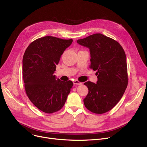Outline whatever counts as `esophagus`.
<instances>
[{
  "instance_id": "esophagus-1",
  "label": "esophagus",
  "mask_w": 147,
  "mask_h": 147,
  "mask_svg": "<svg viewBox=\"0 0 147 147\" xmlns=\"http://www.w3.org/2000/svg\"><path fill=\"white\" fill-rule=\"evenodd\" d=\"M73 83H74V84H78V85H80V84H82V83L79 82L78 80H74V81H73Z\"/></svg>"
}]
</instances>
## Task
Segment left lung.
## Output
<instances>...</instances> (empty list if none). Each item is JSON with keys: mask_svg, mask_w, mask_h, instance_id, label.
<instances>
[{"mask_svg": "<svg viewBox=\"0 0 147 147\" xmlns=\"http://www.w3.org/2000/svg\"><path fill=\"white\" fill-rule=\"evenodd\" d=\"M88 48L90 68L96 71V83H84L89 90L83 99L86 109L96 114L111 110L124 94L128 76L126 54L119 42L101 33H96L77 41Z\"/></svg>", "mask_w": 147, "mask_h": 147, "instance_id": "obj_1", "label": "left lung"}]
</instances>
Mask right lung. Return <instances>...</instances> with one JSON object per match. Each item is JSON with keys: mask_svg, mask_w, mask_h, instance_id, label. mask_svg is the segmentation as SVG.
Listing matches in <instances>:
<instances>
[{"mask_svg": "<svg viewBox=\"0 0 147 147\" xmlns=\"http://www.w3.org/2000/svg\"><path fill=\"white\" fill-rule=\"evenodd\" d=\"M72 39L53 36L41 37L31 43L22 59V75L29 99L38 109L51 114L61 110L73 86L69 80L56 78V65Z\"/></svg>", "mask_w": 147, "mask_h": 147, "instance_id": "right-lung-1", "label": "right lung"}]
</instances>
